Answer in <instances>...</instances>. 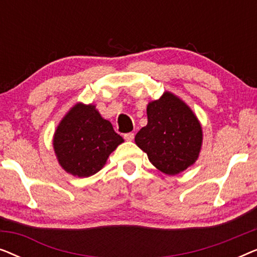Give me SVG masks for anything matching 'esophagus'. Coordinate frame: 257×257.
<instances>
[{
    "mask_svg": "<svg viewBox=\"0 0 257 257\" xmlns=\"http://www.w3.org/2000/svg\"><path fill=\"white\" fill-rule=\"evenodd\" d=\"M124 138H125V140H127V142H132V140L135 139V133H132V132L126 133V135H124Z\"/></svg>",
    "mask_w": 257,
    "mask_h": 257,
    "instance_id": "34e87169",
    "label": "esophagus"
}]
</instances>
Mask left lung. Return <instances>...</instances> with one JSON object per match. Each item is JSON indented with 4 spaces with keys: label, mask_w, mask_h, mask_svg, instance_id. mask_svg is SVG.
Instances as JSON below:
<instances>
[{
    "label": "left lung",
    "mask_w": 257,
    "mask_h": 257,
    "mask_svg": "<svg viewBox=\"0 0 257 257\" xmlns=\"http://www.w3.org/2000/svg\"><path fill=\"white\" fill-rule=\"evenodd\" d=\"M202 139L201 124L192 108L166 91L147 104V125L137 133L135 142L154 167L177 175L198 160Z\"/></svg>",
    "instance_id": "left-lung-1"
}]
</instances>
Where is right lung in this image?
I'll return each instance as SVG.
<instances>
[{
    "instance_id": "obj_1",
    "label": "right lung",
    "mask_w": 257,
    "mask_h": 257,
    "mask_svg": "<svg viewBox=\"0 0 257 257\" xmlns=\"http://www.w3.org/2000/svg\"><path fill=\"white\" fill-rule=\"evenodd\" d=\"M124 143L112 124L101 117L93 104L77 103L56 128L52 145L58 164L78 178L96 174L107 158Z\"/></svg>"
}]
</instances>
